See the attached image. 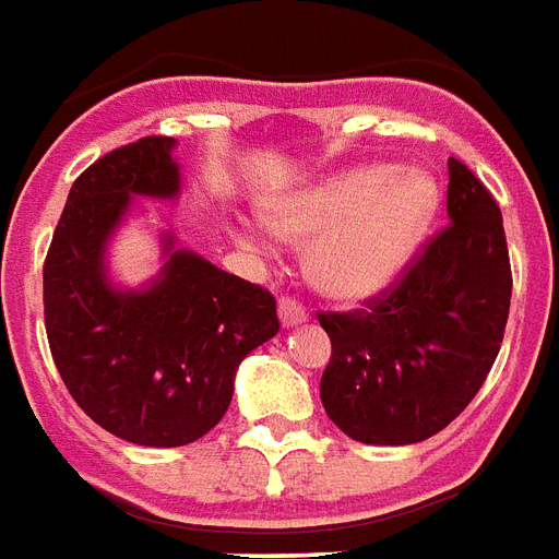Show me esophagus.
<instances>
[{"label": "esophagus", "mask_w": 559, "mask_h": 559, "mask_svg": "<svg viewBox=\"0 0 559 559\" xmlns=\"http://www.w3.org/2000/svg\"><path fill=\"white\" fill-rule=\"evenodd\" d=\"M280 320H283V325H300L306 323L308 314L300 300H294V297H280Z\"/></svg>", "instance_id": "1"}]
</instances>
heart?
I'll use <instances>...</instances> for the list:
<instances>
[{"label":"heart","mask_w":559,"mask_h":559,"mask_svg":"<svg viewBox=\"0 0 559 559\" xmlns=\"http://www.w3.org/2000/svg\"><path fill=\"white\" fill-rule=\"evenodd\" d=\"M439 207V187L421 169L386 164L341 169L267 204L283 239H311L308 280L334 300H369L406 271ZM251 242L248 230H236Z\"/></svg>","instance_id":"b5f03b06"}]
</instances>
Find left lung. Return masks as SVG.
Listing matches in <instances>:
<instances>
[{"instance_id": "left-lung-1", "label": "left lung", "mask_w": 559, "mask_h": 559, "mask_svg": "<svg viewBox=\"0 0 559 559\" xmlns=\"http://www.w3.org/2000/svg\"><path fill=\"white\" fill-rule=\"evenodd\" d=\"M450 225L392 292L320 314L332 360L325 415L364 444H415L444 430L488 378L511 308V262L493 195L448 160Z\"/></svg>"}]
</instances>
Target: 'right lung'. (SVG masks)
I'll use <instances>...</instances> for the list:
<instances>
[{
	"mask_svg": "<svg viewBox=\"0 0 559 559\" xmlns=\"http://www.w3.org/2000/svg\"><path fill=\"white\" fill-rule=\"evenodd\" d=\"M176 138L97 158L71 185L43 267L46 332L71 399L103 430L181 448L222 421L236 369L280 332L274 294L160 236L164 265L141 288L109 276V242L135 195L178 199Z\"/></svg>",
	"mask_w": 559,
	"mask_h": 559,
	"instance_id": "add662e5",
	"label": "right lung"
}]
</instances>
